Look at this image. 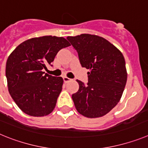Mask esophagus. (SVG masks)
Instances as JSON below:
<instances>
[{
    "mask_svg": "<svg viewBox=\"0 0 148 148\" xmlns=\"http://www.w3.org/2000/svg\"><path fill=\"white\" fill-rule=\"evenodd\" d=\"M64 82H65V83H67V82H70V81L72 80L71 78H68V77H66V76H64Z\"/></svg>",
    "mask_w": 148,
    "mask_h": 148,
    "instance_id": "obj_1",
    "label": "esophagus"
}]
</instances>
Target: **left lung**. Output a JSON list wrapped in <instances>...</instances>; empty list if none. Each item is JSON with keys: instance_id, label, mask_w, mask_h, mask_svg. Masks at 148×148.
I'll list each match as a JSON object with an SVG mask.
<instances>
[{"instance_id": "8db88e82", "label": "left lung", "mask_w": 148, "mask_h": 148, "mask_svg": "<svg viewBox=\"0 0 148 148\" xmlns=\"http://www.w3.org/2000/svg\"><path fill=\"white\" fill-rule=\"evenodd\" d=\"M82 67L88 69V83L77 80L79 89L72 99L78 113L87 118L105 116L116 104L126 85L127 73L121 51L104 38L90 34L68 36Z\"/></svg>"}]
</instances>
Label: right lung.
<instances>
[{"label": "right lung", "mask_w": 148, "mask_h": 148, "mask_svg": "<svg viewBox=\"0 0 148 148\" xmlns=\"http://www.w3.org/2000/svg\"><path fill=\"white\" fill-rule=\"evenodd\" d=\"M70 46L63 37L46 35L22 42L8 57L6 76L9 92L18 107L31 116L51 113L62 90L61 77L44 74L62 48Z\"/></svg>", "instance_id": "obj_1"}]
</instances>
